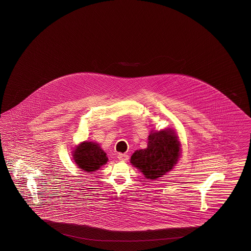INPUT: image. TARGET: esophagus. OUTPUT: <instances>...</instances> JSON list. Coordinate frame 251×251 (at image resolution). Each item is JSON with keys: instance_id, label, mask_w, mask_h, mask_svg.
Wrapping results in <instances>:
<instances>
[{"instance_id": "esophagus-1", "label": "esophagus", "mask_w": 251, "mask_h": 251, "mask_svg": "<svg viewBox=\"0 0 251 251\" xmlns=\"http://www.w3.org/2000/svg\"><path fill=\"white\" fill-rule=\"evenodd\" d=\"M118 158L121 160V161L125 162V161H127V160L129 159V155H128V154H126V153H119Z\"/></svg>"}]
</instances>
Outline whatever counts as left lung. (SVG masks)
Returning <instances> with one entry per match:
<instances>
[{"label":"left lung","instance_id":"1","mask_svg":"<svg viewBox=\"0 0 251 251\" xmlns=\"http://www.w3.org/2000/svg\"><path fill=\"white\" fill-rule=\"evenodd\" d=\"M180 145L175 132L167 129L155 131L148 137L147 148L137 150L130 163L140 169L146 178L156 179L169 172L180 155Z\"/></svg>","mask_w":251,"mask_h":251}]
</instances>
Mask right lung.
<instances>
[{"label": "right lung", "instance_id": "obj_1", "mask_svg": "<svg viewBox=\"0 0 251 251\" xmlns=\"http://www.w3.org/2000/svg\"><path fill=\"white\" fill-rule=\"evenodd\" d=\"M74 159L77 167L85 172H95L107 162L106 152L93 142H84L79 145L74 152Z\"/></svg>", "mask_w": 251, "mask_h": 251}]
</instances>
